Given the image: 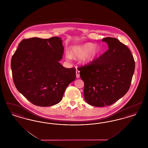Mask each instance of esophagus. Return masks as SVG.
Listing matches in <instances>:
<instances>
[{
  "instance_id": "esophagus-1",
  "label": "esophagus",
  "mask_w": 148,
  "mask_h": 148,
  "mask_svg": "<svg viewBox=\"0 0 148 148\" xmlns=\"http://www.w3.org/2000/svg\"><path fill=\"white\" fill-rule=\"evenodd\" d=\"M76 76H77V78L80 77V71L77 70V71H76Z\"/></svg>"
}]
</instances>
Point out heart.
Wrapping results in <instances>:
<instances>
[{"label": "heart", "instance_id": "heart-1", "mask_svg": "<svg viewBox=\"0 0 148 148\" xmlns=\"http://www.w3.org/2000/svg\"><path fill=\"white\" fill-rule=\"evenodd\" d=\"M100 53V49L99 47H95L92 43L88 42L72 47L71 54L66 53V56L69 59L71 58V56L75 58H83L84 63H90L99 56Z\"/></svg>", "mask_w": 148, "mask_h": 148}]
</instances>
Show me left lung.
Instances as JSON below:
<instances>
[{"instance_id":"8db88e82","label":"left lung","mask_w":148,"mask_h":148,"mask_svg":"<svg viewBox=\"0 0 148 148\" xmlns=\"http://www.w3.org/2000/svg\"><path fill=\"white\" fill-rule=\"evenodd\" d=\"M109 49L90 63L77 68L84 83L85 101L90 105L110 106L129 89L135 70L134 57L127 46L115 38L103 39Z\"/></svg>"}]
</instances>
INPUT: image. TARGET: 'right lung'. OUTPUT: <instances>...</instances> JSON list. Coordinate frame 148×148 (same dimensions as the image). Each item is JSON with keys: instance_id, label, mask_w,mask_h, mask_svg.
I'll use <instances>...</instances> for the list:
<instances>
[{"instance_id": "1", "label": "right lung", "mask_w": 148, "mask_h": 148, "mask_svg": "<svg viewBox=\"0 0 148 148\" xmlns=\"http://www.w3.org/2000/svg\"><path fill=\"white\" fill-rule=\"evenodd\" d=\"M62 40L32 38L22 40L11 60L17 90L35 106H49L62 99L67 86L76 77L75 68H66Z\"/></svg>"}]
</instances>
